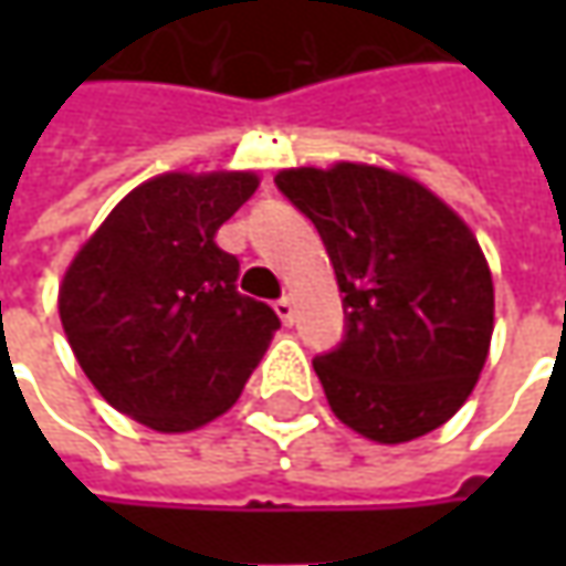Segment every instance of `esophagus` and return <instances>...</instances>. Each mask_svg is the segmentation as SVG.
I'll use <instances>...</instances> for the list:
<instances>
[{
	"instance_id": "obj_1",
	"label": "esophagus",
	"mask_w": 566,
	"mask_h": 566,
	"mask_svg": "<svg viewBox=\"0 0 566 566\" xmlns=\"http://www.w3.org/2000/svg\"><path fill=\"white\" fill-rule=\"evenodd\" d=\"M273 308H276V315H280V321H283V324H293V321H295L293 298H280V302H276Z\"/></svg>"
}]
</instances>
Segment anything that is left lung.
<instances>
[{"label": "left lung", "mask_w": 566, "mask_h": 566, "mask_svg": "<svg viewBox=\"0 0 566 566\" xmlns=\"http://www.w3.org/2000/svg\"><path fill=\"white\" fill-rule=\"evenodd\" d=\"M276 186L321 232L346 339L315 359L334 416L406 444L460 412L485 368L494 283L467 220L431 188L375 164L293 166Z\"/></svg>", "instance_id": "8db88e82"}]
</instances>
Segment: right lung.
<instances>
[{"label":"right lung","mask_w":566,"mask_h":566,"mask_svg":"<svg viewBox=\"0 0 566 566\" xmlns=\"http://www.w3.org/2000/svg\"><path fill=\"white\" fill-rule=\"evenodd\" d=\"M261 186L251 169L164 172L132 188L59 283L81 371L128 419L182 434L223 416L280 317L235 293L239 261L217 229Z\"/></svg>","instance_id":"right-lung-1"}]
</instances>
